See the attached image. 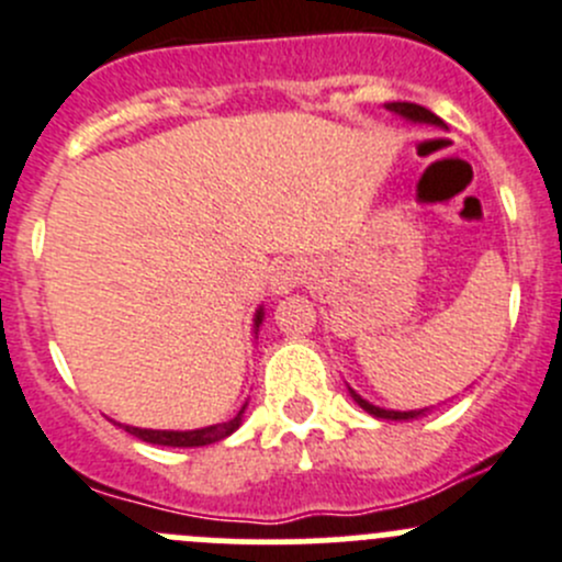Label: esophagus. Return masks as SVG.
I'll return each instance as SVG.
<instances>
[{"instance_id": "obj_1", "label": "esophagus", "mask_w": 562, "mask_h": 562, "mask_svg": "<svg viewBox=\"0 0 562 562\" xmlns=\"http://www.w3.org/2000/svg\"><path fill=\"white\" fill-rule=\"evenodd\" d=\"M304 280H307V271H304V266L288 260V263H280L277 269H271L269 288L274 296H285V293H291L293 288L302 285Z\"/></svg>"}]
</instances>
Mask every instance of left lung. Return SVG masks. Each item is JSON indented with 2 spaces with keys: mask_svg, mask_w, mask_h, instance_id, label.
<instances>
[{
  "mask_svg": "<svg viewBox=\"0 0 562 562\" xmlns=\"http://www.w3.org/2000/svg\"><path fill=\"white\" fill-rule=\"evenodd\" d=\"M386 109L395 114H401L403 120H408V123H428V125H442V120L437 117V114L431 112V109L419 106V103H408V101H392L386 103ZM348 392H351L353 401L359 403V406L364 408L368 414H373L375 419H414V417H423L426 412H431V408H412V412H395V408H381V406H373L370 401H364L359 392H353L351 386H348Z\"/></svg>",
  "mask_w": 562,
  "mask_h": 562,
  "instance_id": "left-lung-1",
  "label": "left lung"
}]
</instances>
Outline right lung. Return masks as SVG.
<instances>
[{
	"instance_id": "1",
	"label": "right lung",
	"mask_w": 562,
	"mask_h": 562,
	"mask_svg": "<svg viewBox=\"0 0 562 562\" xmlns=\"http://www.w3.org/2000/svg\"><path fill=\"white\" fill-rule=\"evenodd\" d=\"M260 324H263V307L255 310V335H258ZM244 412H247V403H244L241 412H238L231 423L194 428V431H156V428L125 426V423H114V426H120L125 434H131V437L143 439V442L159 445V448H203V445L222 442V439L231 437L233 431H238V426H241V419H244Z\"/></svg>"
}]
</instances>
